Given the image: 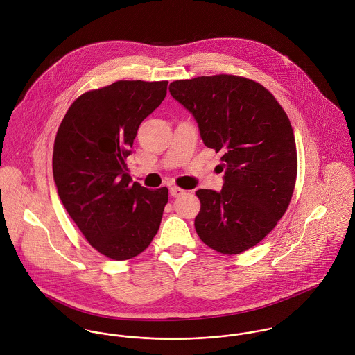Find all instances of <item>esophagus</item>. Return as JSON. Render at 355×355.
<instances>
[{
  "mask_svg": "<svg viewBox=\"0 0 355 355\" xmlns=\"http://www.w3.org/2000/svg\"><path fill=\"white\" fill-rule=\"evenodd\" d=\"M169 193H171V196H172V197H180V196H183V194H184V190H182L180 187L173 186V187H171V189H169Z\"/></svg>",
  "mask_w": 355,
  "mask_h": 355,
  "instance_id": "esophagus-1",
  "label": "esophagus"
}]
</instances>
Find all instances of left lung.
<instances>
[{"label": "left lung", "instance_id": "obj_1", "mask_svg": "<svg viewBox=\"0 0 355 355\" xmlns=\"http://www.w3.org/2000/svg\"><path fill=\"white\" fill-rule=\"evenodd\" d=\"M169 93L194 116L205 146L221 153V191L196 193L197 234L218 253L246 252L276 227L291 201L298 168L291 123L263 86L241 76L175 80Z\"/></svg>", "mask_w": 355, "mask_h": 355}]
</instances>
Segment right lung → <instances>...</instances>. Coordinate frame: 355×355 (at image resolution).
Wrapping results in <instances>:
<instances>
[{"label": "right lung", "instance_id": "right-lung-1", "mask_svg": "<svg viewBox=\"0 0 355 355\" xmlns=\"http://www.w3.org/2000/svg\"><path fill=\"white\" fill-rule=\"evenodd\" d=\"M166 86L119 80L87 92L69 106L54 139L61 202L89 243L116 261L150 245L168 202L166 187L131 184L125 164L141 123L165 98Z\"/></svg>", "mask_w": 355, "mask_h": 355}]
</instances>
